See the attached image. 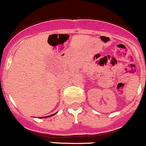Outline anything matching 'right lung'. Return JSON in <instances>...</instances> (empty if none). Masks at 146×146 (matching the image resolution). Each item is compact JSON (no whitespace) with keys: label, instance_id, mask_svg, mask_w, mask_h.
<instances>
[{"label":"right lung","instance_id":"obj_1","mask_svg":"<svg viewBox=\"0 0 146 146\" xmlns=\"http://www.w3.org/2000/svg\"><path fill=\"white\" fill-rule=\"evenodd\" d=\"M54 114H55V113H54V114L50 115V116H44V117H42V118H47V117H49V116H53V115H54Z\"/></svg>","mask_w":146,"mask_h":146}]
</instances>
